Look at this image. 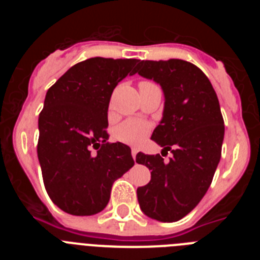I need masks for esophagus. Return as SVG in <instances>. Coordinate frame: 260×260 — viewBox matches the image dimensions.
I'll use <instances>...</instances> for the list:
<instances>
[{"label": "esophagus", "mask_w": 260, "mask_h": 260, "mask_svg": "<svg viewBox=\"0 0 260 260\" xmlns=\"http://www.w3.org/2000/svg\"><path fill=\"white\" fill-rule=\"evenodd\" d=\"M137 153H138L137 148H133V150H132V156H133V158H134V160H135V157H137Z\"/></svg>", "instance_id": "esophagus-1"}]
</instances>
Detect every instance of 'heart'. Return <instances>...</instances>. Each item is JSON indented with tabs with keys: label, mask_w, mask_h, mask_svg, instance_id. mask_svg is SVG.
Here are the masks:
<instances>
[{
	"label": "heart",
	"mask_w": 260,
	"mask_h": 260,
	"mask_svg": "<svg viewBox=\"0 0 260 260\" xmlns=\"http://www.w3.org/2000/svg\"><path fill=\"white\" fill-rule=\"evenodd\" d=\"M150 132V125L142 119H128L122 125H119L116 130L117 141L127 144H139Z\"/></svg>",
	"instance_id": "heart-1"
}]
</instances>
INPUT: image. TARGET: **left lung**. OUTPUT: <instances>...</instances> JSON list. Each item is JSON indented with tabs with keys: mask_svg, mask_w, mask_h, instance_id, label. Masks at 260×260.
I'll return each instance as SVG.
<instances>
[{
	"mask_svg": "<svg viewBox=\"0 0 260 260\" xmlns=\"http://www.w3.org/2000/svg\"><path fill=\"white\" fill-rule=\"evenodd\" d=\"M139 75L153 79L165 96L161 122L151 139L173 153L137 155L151 171V181L138 187L141 210L151 219L173 222L191 212L207 192L221 157L224 119L210 79L183 59L142 61Z\"/></svg>",
	"mask_w": 260,
	"mask_h": 260,
	"instance_id": "left-lung-1",
	"label": "left lung"
}]
</instances>
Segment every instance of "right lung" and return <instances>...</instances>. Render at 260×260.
<instances>
[{"label":"right lung","instance_id":"right-lung-1","mask_svg":"<svg viewBox=\"0 0 260 260\" xmlns=\"http://www.w3.org/2000/svg\"><path fill=\"white\" fill-rule=\"evenodd\" d=\"M138 62L88 58L48 89L39 114L38 157L49 198L70 215L104 210L114 181L134 165L130 147L107 142V127L112 92L127 74L137 73ZM91 146L98 147L96 155Z\"/></svg>","mask_w":260,"mask_h":260}]
</instances>
